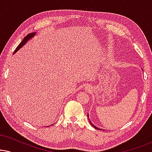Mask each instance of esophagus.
Returning <instances> with one entry per match:
<instances>
[{
    "label": "esophagus",
    "mask_w": 152,
    "mask_h": 152,
    "mask_svg": "<svg viewBox=\"0 0 152 152\" xmlns=\"http://www.w3.org/2000/svg\"><path fill=\"white\" fill-rule=\"evenodd\" d=\"M89 88H90V87H88V86H86V89H88V90H89Z\"/></svg>",
    "instance_id": "obj_1"
}]
</instances>
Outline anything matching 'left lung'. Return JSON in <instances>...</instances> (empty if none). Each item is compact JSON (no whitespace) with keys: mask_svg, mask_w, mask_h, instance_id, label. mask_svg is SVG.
<instances>
[{"mask_svg":"<svg viewBox=\"0 0 152 152\" xmlns=\"http://www.w3.org/2000/svg\"><path fill=\"white\" fill-rule=\"evenodd\" d=\"M87 116H88V115H87ZM89 122H90V124H91V126H93V127H94L95 129H99V128H97V127H96V126H95V125H93V124H92V122H91L90 121V120H89Z\"/></svg>","mask_w":152,"mask_h":152,"instance_id":"obj_1","label":"left lung"}]
</instances>
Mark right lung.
Wrapping results in <instances>:
<instances>
[{
  "label": "right lung",
  "mask_w": 152,
  "mask_h": 152,
  "mask_svg": "<svg viewBox=\"0 0 152 152\" xmlns=\"http://www.w3.org/2000/svg\"><path fill=\"white\" fill-rule=\"evenodd\" d=\"M34 35H35V32L34 33H30V34H29L27 35V36L25 37L23 39V41H21V42H20V44L18 45L17 48H16V50H15V51H14V53H15L16 51H18V50H19L20 48L23 46V45H24L25 44H26V43L27 42V41H28L30 39L32 38V37L34 36Z\"/></svg>",
  "instance_id": "obj_1"
}]
</instances>
